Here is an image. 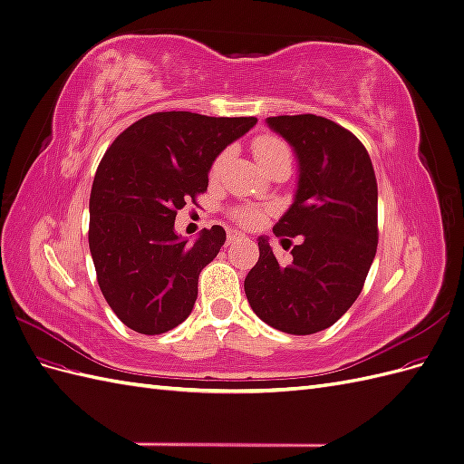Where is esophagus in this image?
<instances>
[{"instance_id":"esophagus-1","label":"esophagus","mask_w":464,"mask_h":464,"mask_svg":"<svg viewBox=\"0 0 464 464\" xmlns=\"http://www.w3.org/2000/svg\"><path fill=\"white\" fill-rule=\"evenodd\" d=\"M242 237H244V234L236 232V230H228V244H236V242H240Z\"/></svg>"}]
</instances>
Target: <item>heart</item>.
<instances>
[{
  "mask_svg": "<svg viewBox=\"0 0 464 464\" xmlns=\"http://www.w3.org/2000/svg\"><path fill=\"white\" fill-rule=\"evenodd\" d=\"M254 152H256V159H257L259 166H265L266 162L275 160L276 157H285V154H288V157H290L288 147L283 141H280V139L271 137V135L259 137L257 141L254 143ZM224 160H227V154H220V157L215 160L213 176H217L222 170ZM261 217L263 215L259 213V210H254V208H242V210H237V213H236V218L244 222V224H256V222L261 220Z\"/></svg>",
  "mask_w": 464,
  "mask_h": 464,
  "instance_id": "b5f03b06",
  "label": "heart"
}]
</instances>
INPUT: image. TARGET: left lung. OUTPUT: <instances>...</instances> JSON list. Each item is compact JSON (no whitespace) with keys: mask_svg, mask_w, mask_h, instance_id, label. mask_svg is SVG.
<instances>
[{"mask_svg":"<svg viewBox=\"0 0 464 464\" xmlns=\"http://www.w3.org/2000/svg\"><path fill=\"white\" fill-rule=\"evenodd\" d=\"M292 147L298 181L292 205L275 224L302 236L292 261L280 263L266 236L244 280L251 310L288 334H314L339 321L360 296L377 247V181L368 150L334 121L314 116L266 118Z\"/></svg>","mask_w":464,"mask_h":464,"instance_id":"1","label":"left lung"}]
</instances>
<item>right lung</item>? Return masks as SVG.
<instances>
[{"label":"right lung","instance_id":"1","mask_svg":"<svg viewBox=\"0 0 464 464\" xmlns=\"http://www.w3.org/2000/svg\"><path fill=\"white\" fill-rule=\"evenodd\" d=\"M257 118L159 111L130 125L98 166L91 191L89 247L108 305L141 334L186 321L205 266L227 242L220 227L181 237L179 208L208 186L218 154Z\"/></svg>","mask_w":464,"mask_h":464}]
</instances>
